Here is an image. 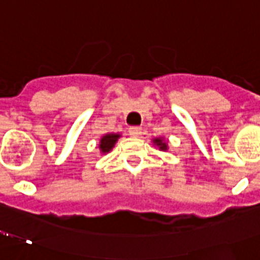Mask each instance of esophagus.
Returning a JSON list of instances; mask_svg holds the SVG:
<instances>
[{
  "label": "esophagus",
  "instance_id": "34e87169",
  "mask_svg": "<svg viewBox=\"0 0 260 260\" xmlns=\"http://www.w3.org/2000/svg\"><path fill=\"white\" fill-rule=\"evenodd\" d=\"M128 132H129V135L133 136V137H138V136L142 135V128L141 127H131Z\"/></svg>",
  "mask_w": 260,
  "mask_h": 260
}]
</instances>
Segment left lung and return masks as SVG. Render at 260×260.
<instances>
[{"label":"left lung","mask_w":260,"mask_h":260,"mask_svg":"<svg viewBox=\"0 0 260 260\" xmlns=\"http://www.w3.org/2000/svg\"><path fill=\"white\" fill-rule=\"evenodd\" d=\"M152 142H154V144L156 145V146L159 147V150H161V151H166V150H168V145H167V142L164 141L161 137L154 138V140H152Z\"/></svg>","instance_id":"left-lung-1"}]
</instances>
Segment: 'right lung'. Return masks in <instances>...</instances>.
Here are the masks:
<instances>
[{"label": "right lung", "mask_w": 260, "mask_h": 260, "mask_svg": "<svg viewBox=\"0 0 260 260\" xmlns=\"http://www.w3.org/2000/svg\"><path fill=\"white\" fill-rule=\"evenodd\" d=\"M119 137H120V135H118V133H106V135H104L100 140V151L103 154L111 151Z\"/></svg>", "instance_id": "add662e5"}]
</instances>
